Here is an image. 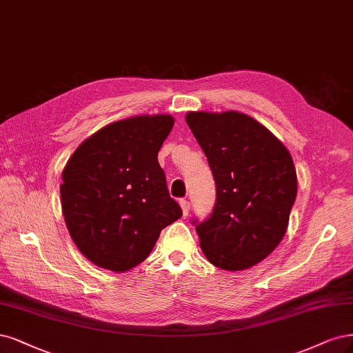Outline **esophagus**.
Instances as JSON below:
<instances>
[{"label": "esophagus", "mask_w": 353, "mask_h": 353, "mask_svg": "<svg viewBox=\"0 0 353 353\" xmlns=\"http://www.w3.org/2000/svg\"><path fill=\"white\" fill-rule=\"evenodd\" d=\"M179 204H181V209H182V213H184V216H188L190 213V201H187L185 199L179 200Z\"/></svg>", "instance_id": "34e87169"}]
</instances>
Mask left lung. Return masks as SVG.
I'll return each instance as SVG.
<instances>
[{
  "label": "left lung",
  "mask_w": 353,
  "mask_h": 353,
  "mask_svg": "<svg viewBox=\"0 0 353 353\" xmlns=\"http://www.w3.org/2000/svg\"><path fill=\"white\" fill-rule=\"evenodd\" d=\"M216 182L212 214L196 223L208 260L244 270L269 255L286 234L298 182L292 156L254 118L236 111L188 112Z\"/></svg>",
  "instance_id": "left-lung-1"
}]
</instances>
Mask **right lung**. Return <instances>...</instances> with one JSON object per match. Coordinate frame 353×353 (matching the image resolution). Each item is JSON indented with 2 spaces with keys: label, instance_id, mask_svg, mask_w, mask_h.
I'll use <instances>...</instances> for the list:
<instances>
[{
  "label": "right lung",
  "instance_id": "1",
  "mask_svg": "<svg viewBox=\"0 0 353 353\" xmlns=\"http://www.w3.org/2000/svg\"><path fill=\"white\" fill-rule=\"evenodd\" d=\"M171 115H139L109 124L68 159L59 185L68 232L93 264L123 273L149 257L161 230L182 216L157 152Z\"/></svg>",
  "mask_w": 353,
  "mask_h": 353
}]
</instances>
